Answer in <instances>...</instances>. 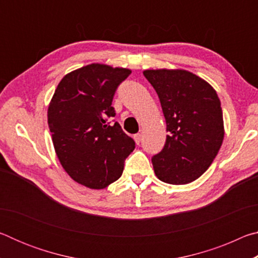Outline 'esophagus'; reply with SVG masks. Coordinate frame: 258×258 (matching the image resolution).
I'll use <instances>...</instances> for the list:
<instances>
[{
	"label": "esophagus",
	"instance_id": "34e87169",
	"mask_svg": "<svg viewBox=\"0 0 258 258\" xmlns=\"http://www.w3.org/2000/svg\"><path fill=\"white\" fill-rule=\"evenodd\" d=\"M141 138H142V135L140 134V133L134 135V140H135V142H137V145H139V143L141 142Z\"/></svg>",
	"mask_w": 258,
	"mask_h": 258
}]
</instances>
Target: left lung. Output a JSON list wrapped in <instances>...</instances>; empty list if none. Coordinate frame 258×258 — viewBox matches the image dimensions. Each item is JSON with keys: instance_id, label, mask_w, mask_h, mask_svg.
I'll use <instances>...</instances> for the list:
<instances>
[{"instance_id": "1", "label": "left lung", "mask_w": 258, "mask_h": 258, "mask_svg": "<svg viewBox=\"0 0 258 258\" xmlns=\"http://www.w3.org/2000/svg\"><path fill=\"white\" fill-rule=\"evenodd\" d=\"M158 94L168 135L151 158L157 177L169 184L197 180L213 163L224 138L223 113L216 91L186 71H145Z\"/></svg>"}]
</instances>
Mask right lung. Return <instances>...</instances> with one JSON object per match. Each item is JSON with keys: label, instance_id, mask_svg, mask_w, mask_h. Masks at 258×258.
I'll list each match as a JSON object with an SVG mask.
<instances>
[{"label": "right lung", "instance_id": "add662e5", "mask_svg": "<svg viewBox=\"0 0 258 258\" xmlns=\"http://www.w3.org/2000/svg\"><path fill=\"white\" fill-rule=\"evenodd\" d=\"M131 71L92 63L67 74L47 110L52 141L64 171L90 189H103L118 180L134 140L115 121L111 107L117 87Z\"/></svg>", "mask_w": 258, "mask_h": 258}]
</instances>
